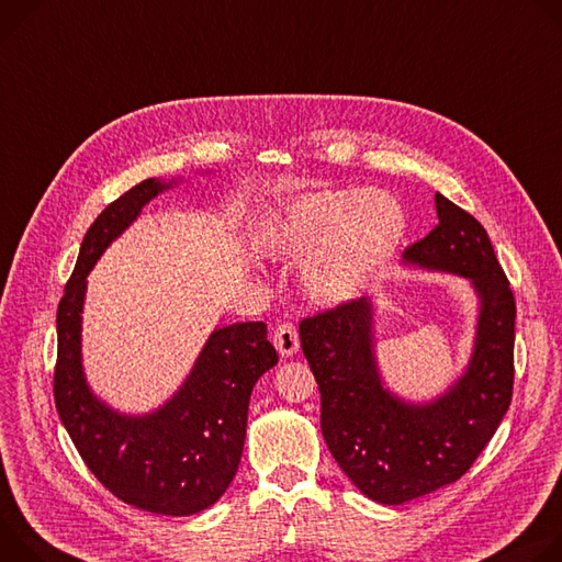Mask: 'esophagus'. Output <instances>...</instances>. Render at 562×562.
Listing matches in <instances>:
<instances>
[{"mask_svg":"<svg viewBox=\"0 0 562 562\" xmlns=\"http://www.w3.org/2000/svg\"><path fill=\"white\" fill-rule=\"evenodd\" d=\"M272 344L274 348L283 355V357H292L299 350V335L296 328L292 324H281L274 335H272Z\"/></svg>","mask_w":562,"mask_h":562,"instance_id":"obj_1","label":"esophagus"}]
</instances>
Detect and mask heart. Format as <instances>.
Returning a JSON list of instances; mask_svg holds the SVG:
<instances>
[{
  "label": "heart",
  "instance_id": "heart-1",
  "mask_svg": "<svg viewBox=\"0 0 562 562\" xmlns=\"http://www.w3.org/2000/svg\"><path fill=\"white\" fill-rule=\"evenodd\" d=\"M406 229V210L391 192L333 187L292 201L263 229L261 249L301 261L299 281L310 301L339 305L386 268Z\"/></svg>",
  "mask_w": 562,
  "mask_h": 562
}]
</instances>
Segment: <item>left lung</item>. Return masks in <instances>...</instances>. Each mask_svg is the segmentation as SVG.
<instances>
[{
  "label": "left lung",
  "mask_w": 562,
  "mask_h": 562,
  "mask_svg": "<svg viewBox=\"0 0 562 562\" xmlns=\"http://www.w3.org/2000/svg\"><path fill=\"white\" fill-rule=\"evenodd\" d=\"M438 225L404 249L402 263L469 281L477 299L464 370L445 393L411 402L378 361V305L370 296L303 319L299 339L322 393L324 440L370 501L404 505L460 480L512 404L516 301L486 229L435 194Z\"/></svg>",
  "instance_id": "left-lung-1"
}]
</instances>
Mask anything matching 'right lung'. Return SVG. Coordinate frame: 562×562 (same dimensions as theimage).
Listing matches in <instances>:
<instances>
[{"label":"right lung","mask_w":562,"mask_h":562,"mask_svg":"<svg viewBox=\"0 0 562 562\" xmlns=\"http://www.w3.org/2000/svg\"><path fill=\"white\" fill-rule=\"evenodd\" d=\"M182 180V178H180ZM178 178H147L104 207L87 229L76 270L57 305L55 408L89 471L122 503L160 516L212 507L236 475L255 384L277 366L263 322L216 328L180 389L149 413H122L85 375L87 277L143 207Z\"/></svg>","instance_id":"add662e5"}]
</instances>
